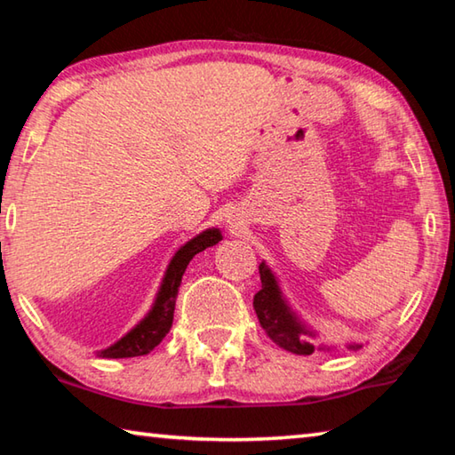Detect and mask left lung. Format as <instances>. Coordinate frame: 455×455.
<instances>
[{
	"instance_id": "8db88e82",
	"label": "left lung",
	"mask_w": 455,
	"mask_h": 455,
	"mask_svg": "<svg viewBox=\"0 0 455 455\" xmlns=\"http://www.w3.org/2000/svg\"><path fill=\"white\" fill-rule=\"evenodd\" d=\"M260 273V291L255 295V313L259 317L260 327L265 329V333L279 345V347L287 349L297 355H311L315 351V345L311 339L317 337V331H313L307 323L299 317V315L291 309L287 299H284L283 291L279 287V279L273 273V268L268 267L265 260L259 265ZM317 349L331 351L327 345H319ZM349 351H359V343H349Z\"/></svg>"
}]
</instances>
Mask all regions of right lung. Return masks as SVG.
I'll list each match as a JSON object with an SVG mask.
<instances>
[{"instance_id":"right-lung-1","label":"right lung","mask_w":455,"mask_h":455,"mask_svg":"<svg viewBox=\"0 0 455 455\" xmlns=\"http://www.w3.org/2000/svg\"><path fill=\"white\" fill-rule=\"evenodd\" d=\"M222 241V235L219 228H206L195 238L184 243L174 257L168 263L163 283H160L156 297L150 311L136 323V325L128 331L124 337H120L116 343L102 351H96L98 357L102 359H124V357H138L150 353L160 341L166 337L168 331L172 327L174 319V307H176V295H179V287L182 283V275L187 271L192 257L203 252L209 246H214Z\"/></svg>"}]
</instances>
